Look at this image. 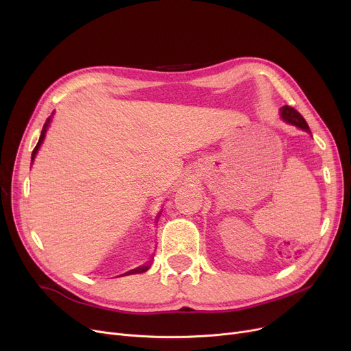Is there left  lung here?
Listing matches in <instances>:
<instances>
[{
  "label": "left lung",
  "mask_w": 351,
  "mask_h": 351,
  "mask_svg": "<svg viewBox=\"0 0 351 351\" xmlns=\"http://www.w3.org/2000/svg\"><path fill=\"white\" fill-rule=\"evenodd\" d=\"M281 117H282L285 121H288V123L295 125L297 128H300V129H302V130H306V132L311 133V132H310V128H308V125H307V121H306V119H304L294 108H291V106H282V109H281Z\"/></svg>",
  "instance_id": "8db88e82"
}]
</instances>
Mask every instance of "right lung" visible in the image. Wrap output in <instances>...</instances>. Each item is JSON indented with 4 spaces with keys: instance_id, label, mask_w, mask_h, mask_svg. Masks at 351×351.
<instances>
[{
    "instance_id": "add662e5",
    "label": "right lung",
    "mask_w": 351,
    "mask_h": 351,
    "mask_svg": "<svg viewBox=\"0 0 351 351\" xmlns=\"http://www.w3.org/2000/svg\"><path fill=\"white\" fill-rule=\"evenodd\" d=\"M50 119H51V116L45 120V123H44V126H43V130H41V134H40V139H38V143H37V146L34 147V150H33V155H32V162L34 160V158H36V155H37V150H38V147H40V145L43 143V141H44V136H45V132H47V128H49V123H50ZM149 267H139V268H134V269H132V271H129L126 276H129V274H139V272H145L146 269H147Z\"/></svg>"
}]
</instances>
